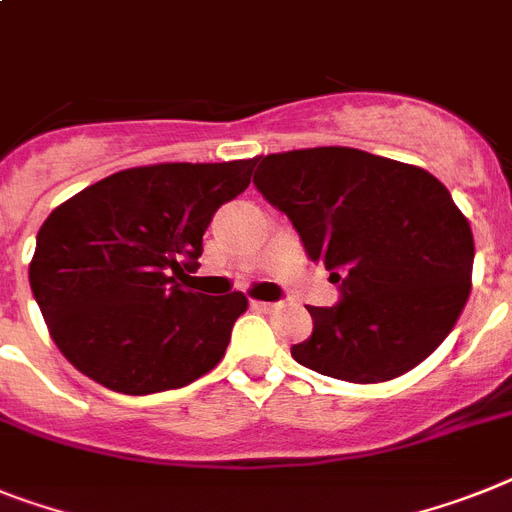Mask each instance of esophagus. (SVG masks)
Returning a JSON list of instances; mask_svg holds the SVG:
<instances>
[{"instance_id": "34e87169", "label": "esophagus", "mask_w": 512, "mask_h": 512, "mask_svg": "<svg viewBox=\"0 0 512 512\" xmlns=\"http://www.w3.org/2000/svg\"><path fill=\"white\" fill-rule=\"evenodd\" d=\"M253 308H259V311H274L277 303H269V301H251Z\"/></svg>"}]
</instances>
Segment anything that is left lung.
Here are the masks:
<instances>
[{
    "instance_id": "1",
    "label": "left lung",
    "mask_w": 512,
    "mask_h": 512,
    "mask_svg": "<svg viewBox=\"0 0 512 512\" xmlns=\"http://www.w3.org/2000/svg\"><path fill=\"white\" fill-rule=\"evenodd\" d=\"M253 183L285 211L340 303L308 306L314 332L293 358L324 377H403L442 345L471 293L474 232L421 167L348 146L259 156Z\"/></svg>"
}]
</instances>
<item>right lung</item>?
<instances>
[{
    "label": "right lung",
    "instance_id": "right-lung-1",
    "mask_svg": "<svg viewBox=\"0 0 512 512\" xmlns=\"http://www.w3.org/2000/svg\"><path fill=\"white\" fill-rule=\"evenodd\" d=\"M253 167L256 159L133 167L46 217L28 280L54 345L80 374L122 395H151L222 361L248 298L193 293L185 269Z\"/></svg>",
    "mask_w": 512,
    "mask_h": 512
}]
</instances>
